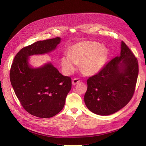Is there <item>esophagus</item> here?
Wrapping results in <instances>:
<instances>
[{"mask_svg": "<svg viewBox=\"0 0 146 146\" xmlns=\"http://www.w3.org/2000/svg\"><path fill=\"white\" fill-rule=\"evenodd\" d=\"M80 80L78 78H76V79H74L73 80H72V84L73 85H76V84H78L79 83H80Z\"/></svg>", "mask_w": 146, "mask_h": 146, "instance_id": "obj_1", "label": "esophagus"}]
</instances>
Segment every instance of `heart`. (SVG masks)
<instances>
[{
  "instance_id": "1",
  "label": "heart",
  "mask_w": 146,
  "mask_h": 146,
  "mask_svg": "<svg viewBox=\"0 0 146 146\" xmlns=\"http://www.w3.org/2000/svg\"><path fill=\"white\" fill-rule=\"evenodd\" d=\"M108 57V50L94 41H83L72 45L69 54L61 58V66L67 74H72L81 64V69L87 75H94L101 71Z\"/></svg>"
}]
</instances>
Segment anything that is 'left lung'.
Segmentation results:
<instances>
[{
  "mask_svg": "<svg viewBox=\"0 0 146 146\" xmlns=\"http://www.w3.org/2000/svg\"><path fill=\"white\" fill-rule=\"evenodd\" d=\"M139 74L137 58L121 41V52L97 74L87 80L84 96L87 108L99 115H109L122 109L134 93Z\"/></svg>",
  "mask_w": 146,
  "mask_h": 146,
  "instance_id": "left-lung-1",
  "label": "left lung"
}]
</instances>
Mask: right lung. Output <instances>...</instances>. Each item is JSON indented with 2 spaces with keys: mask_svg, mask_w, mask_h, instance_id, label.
Wrapping results in <instances>:
<instances>
[{
  "mask_svg": "<svg viewBox=\"0 0 146 146\" xmlns=\"http://www.w3.org/2000/svg\"><path fill=\"white\" fill-rule=\"evenodd\" d=\"M60 42V37L36 41L22 48L12 64L10 80L15 93L23 108L37 117L50 118L62 110L72 79L61 74L51 62L33 67L29 57L50 53Z\"/></svg>",
  "mask_w": 146,
  "mask_h": 146,
  "instance_id": "add662e5",
  "label": "right lung"
}]
</instances>
